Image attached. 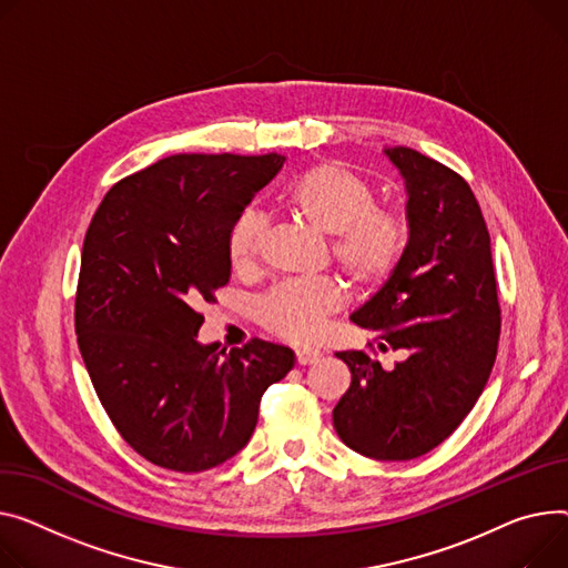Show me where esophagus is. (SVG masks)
I'll list each match as a JSON object with an SVG mask.
<instances>
[{
    "instance_id": "obj_1",
    "label": "esophagus",
    "mask_w": 568,
    "mask_h": 568,
    "mask_svg": "<svg viewBox=\"0 0 568 568\" xmlns=\"http://www.w3.org/2000/svg\"><path fill=\"white\" fill-rule=\"evenodd\" d=\"M320 352H315V349H296V363L298 365H313V363H317L320 361Z\"/></svg>"
}]
</instances>
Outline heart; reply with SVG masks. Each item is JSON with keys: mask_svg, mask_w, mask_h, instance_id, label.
Segmentation results:
<instances>
[{"mask_svg": "<svg viewBox=\"0 0 568 568\" xmlns=\"http://www.w3.org/2000/svg\"><path fill=\"white\" fill-rule=\"evenodd\" d=\"M292 216L317 235L331 240V260L337 274L356 292L382 287L406 248V221L395 207L376 205L374 184L339 162H322L296 175L283 194ZM264 219L246 210L237 216L229 251L233 267L248 272L257 262ZM339 306L331 283H285L260 301V320L272 333L308 343L322 322Z\"/></svg>", "mask_w": 568, "mask_h": 568, "instance_id": "b5f03b06", "label": "heart"}]
</instances>
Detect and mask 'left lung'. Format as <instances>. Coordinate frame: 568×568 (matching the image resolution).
I'll return each mask as SVG.
<instances>
[{
    "mask_svg": "<svg viewBox=\"0 0 568 568\" xmlns=\"http://www.w3.org/2000/svg\"><path fill=\"white\" fill-rule=\"evenodd\" d=\"M406 186L408 240L390 278L349 320L379 352H337L352 386L333 408L347 447L376 462L423 457L455 432L494 369L500 304L490 237L468 182L406 145L384 148Z\"/></svg>",
    "mask_w": 568,
    "mask_h": 568,
    "instance_id": "obj_1",
    "label": "left lung"
}]
</instances>
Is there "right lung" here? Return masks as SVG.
I'll return each instance as SVG.
<instances>
[{"mask_svg": "<svg viewBox=\"0 0 568 568\" xmlns=\"http://www.w3.org/2000/svg\"><path fill=\"white\" fill-rule=\"evenodd\" d=\"M285 155H171L113 184L84 237L74 331L113 427L150 464L201 473L248 443L260 399L294 352L199 343L231 281L237 216Z\"/></svg>", "mask_w": 568, "mask_h": 568, "instance_id": "1", "label": "right lung"}]
</instances>
